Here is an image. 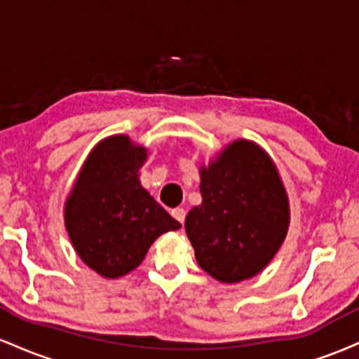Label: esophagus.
Wrapping results in <instances>:
<instances>
[{"instance_id":"34e87169","label":"esophagus","mask_w":359,"mask_h":359,"mask_svg":"<svg viewBox=\"0 0 359 359\" xmlns=\"http://www.w3.org/2000/svg\"><path fill=\"white\" fill-rule=\"evenodd\" d=\"M172 216H174L175 219L180 222V224H182V222L185 221V209H182V208L174 209V211H172Z\"/></svg>"}]
</instances>
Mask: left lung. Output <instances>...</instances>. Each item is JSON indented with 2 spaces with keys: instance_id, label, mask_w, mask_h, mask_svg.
<instances>
[{
  "instance_id": "obj_1",
  "label": "left lung",
  "mask_w": 359,
  "mask_h": 359,
  "mask_svg": "<svg viewBox=\"0 0 359 359\" xmlns=\"http://www.w3.org/2000/svg\"><path fill=\"white\" fill-rule=\"evenodd\" d=\"M201 196L203 204L185 217L199 266L224 283L255 277L285 240L290 217L271 158L238 140L201 170Z\"/></svg>"
}]
</instances>
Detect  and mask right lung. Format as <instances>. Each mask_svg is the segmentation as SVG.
<instances>
[{"instance_id": "1", "label": "right lung", "mask_w": 359, "mask_h": 359, "mask_svg": "<svg viewBox=\"0 0 359 359\" xmlns=\"http://www.w3.org/2000/svg\"><path fill=\"white\" fill-rule=\"evenodd\" d=\"M147 150L118 135L97 143L65 203V228L82 262L106 278L130 273L160 234L180 222L140 185Z\"/></svg>"}]
</instances>
